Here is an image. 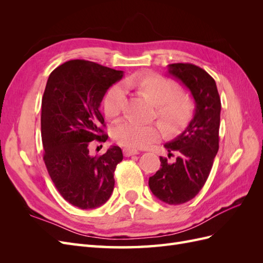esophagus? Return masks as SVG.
I'll use <instances>...</instances> for the list:
<instances>
[{
	"instance_id": "1",
	"label": "esophagus",
	"mask_w": 263,
	"mask_h": 263,
	"mask_svg": "<svg viewBox=\"0 0 263 263\" xmlns=\"http://www.w3.org/2000/svg\"><path fill=\"white\" fill-rule=\"evenodd\" d=\"M139 153L137 150H134V149H129V148H126L124 149V156L125 157H130V156H134V155H138Z\"/></svg>"
}]
</instances>
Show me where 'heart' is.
Here are the masks:
<instances>
[{
    "instance_id": "b5f03b06",
    "label": "heart",
    "mask_w": 263,
    "mask_h": 263,
    "mask_svg": "<svg viewBox=\"0 0 263 263\" xmlns=\"http://www.w3.org/2000/svg\"><path fill=\"white\" fill-rule=\"evenodd\" d=\"M125 84L145 93L157 104V117L169 133H177L192 121L195 104L186 94L179 93L173 81L157 74H135ZM126 100V91L121 84L110 86L103 99V109L107 117L121 114ZM161 137V128L156 123L141 124L124 119L113 128V138L118 145L129 149L146 148Z\"/></svg>"
}]
</instances>
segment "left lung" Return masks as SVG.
Masks as SVG:
<instances>
[{
  "mask_svg": "<svg viewBox=\"0 0 263 263\" xmlns=\"http://www.w3.org/2000/svg\"><path fill=\"white\" fill-rule=\"evenodd\" d=\"M168 74L190 90L195 102L192 121L179 136L164 144L176 161L160 157L161 168L149 178V187L159 200L179 205L192 200L208 180L218 151L220 98L216 82L202 68L191 63H172Z\"/></svg>",
  "mask_w": 263,
  "mask_h": 263,
  "instance_id": "1",
  "label": "left lung"
}]
</instances>
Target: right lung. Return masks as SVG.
Returning a JSON list of instances; mask_svg holds the SVG:
<instances>
[{
    "instance_id": "obj_1",
    "label": "right lung",
    "mask_w": 263,
    "mask_h": 263,
    "mask_svg": "<svg viewBox=\"0 0 263 263\" xmlns=\"http://www.w3.org/2000/svg\"><path fill=\"white\" fill-rule=\"evenodd\" d=\"M123 71L86 60H70L55 68L42 101L44 161L58 192L81 210L100 208L114 190V171L123 160L122 149L112 146L91 156V141L108 138L101 126V102L123 78Z\"/></svg>"
}]
</instances>
